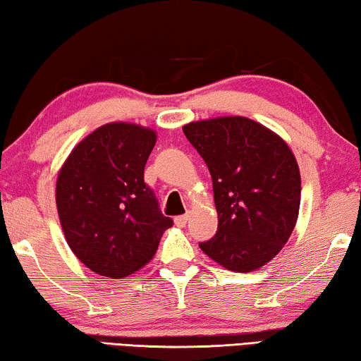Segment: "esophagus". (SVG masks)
<instances>
[{"label": "esophagus", "mask_w": 361, "mask_h": 361, "mask_svg": "<svg viewBox=\"0 0 361 361\" xmlns=\"http://www.w3.org/2000/svg\"><path fill=\"white\" fill-rule=\"evenodd\" d=\"M187 220H189V215H179V216H176V219H174L177 226H185Z\"/></svg>", "instance_id": "34e87169"}]
</instances>
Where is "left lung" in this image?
I'll list each match as a JSON object with an SVG mask.
<instances>
[{
  "label": "left lung",
  "instance_id": "obj_1",
  "mask_svg": "<svg viewBox=\"0 0 361 361\" xmlns=\"http://www.w3.org/2000/svg\"><path fill=\"white\" fill-rule=\"evenodd\" d=\"M209 166L219 230L204 253L235 273L269 263L288 243L300 207V172L283 137L246 116L182 126Z\"/></svg>",
  "mask_w": 361,
  "mask_h": 361
}]
</instances>
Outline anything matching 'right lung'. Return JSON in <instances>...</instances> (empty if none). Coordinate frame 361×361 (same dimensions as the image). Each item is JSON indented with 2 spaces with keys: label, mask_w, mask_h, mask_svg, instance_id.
<instances>
[{
  "label": "right lung",
  "mask_w": 361,
  "mask_h": 361,
  "mask_svg": "<svg viewBox=\"0 0 361 361\" xmlns=\"http://www.w3.org/2000/svg\"><path fill=\"white\" fill-rule=\"evenodd\" d=\"M157 135L136 123L113 121L83 137L56 182L61 226L72 253L93 273L121 279L154 258L172 220L145 184Z\"/></svg>",
  "instance_id": "1"
}]
</instances>
